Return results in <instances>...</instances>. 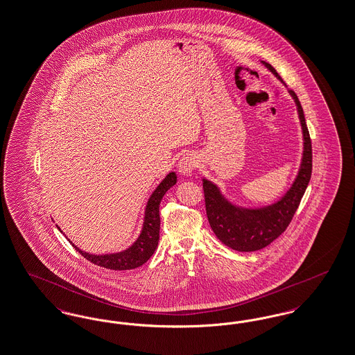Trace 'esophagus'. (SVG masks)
Returning <instances> with one entry per match:
<instances>
[{"label":"esophagus","mask_w":355,"mask_h":355,"mask_svg":"<svg viewBox=\"0 0 355 355\" xmlns=\"http://www.w3.org/2000/svg\"><path fill=\"white\" fill-rule=\"evenodd\" d=\"M197 166H198V157L193 155V153L184 155L178 161V171L184 175L191 174L193 171H196Z\"/></svg>","instance_id":"1"}]
</instances>
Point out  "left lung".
Wrapping results in <instances>:
<instances>
[{"label": "left lung", "instance_id": "left-lung-1", "mask_svg": "<svg viewBox=\"0 0 355 355\" xmlns=\"http://www.w3.org/2000/svg\"><path fill=\"white\" fill-rule=\"evenodd\" d=\"M264 64L280 79L279 73L270 64ZM289 94L297 105L298 117L304 136V153L297 177L283 198L261 209L238 207L230 203L220 194L216 184L203 180L205 203L209 223L218 239L235 251L252 252L267 247L275 239H277L293 219V215L297 211L298 205L311 181L312 141L297 95L292 89H289Z\"/></svg>", "mask_w": 355, "mask_h": 355}]
</instances>
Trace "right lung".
I'll use <instances>...</instances> for the list:
<instances>
[{
  "label": "right lung",
  "mask_w": 355,
  "mask_h": 355,
  "mask_svg": "<svg viewBox=\"0 0 355 355\" xmlns=\"http://www.w3.org/2000/svg\"><path fill=\"white\" fill-rule=\"evenodd\" d=\"M177 182V175L174 171L169 173L164 181L157 186L156 190L150 196L148 200L146 209H145V218H144V226H142L141 234L128 250L117 254H110V255H92L79 250L75 244L76 251H79L83 257L89 260L91 263L114 270H133L146 263L150 256L155 254L158 239H159V203L161 199L165 196V193L174 186Z\"/></svg>",
  "instance_id": "right-lung-1"
}]
</instances>
